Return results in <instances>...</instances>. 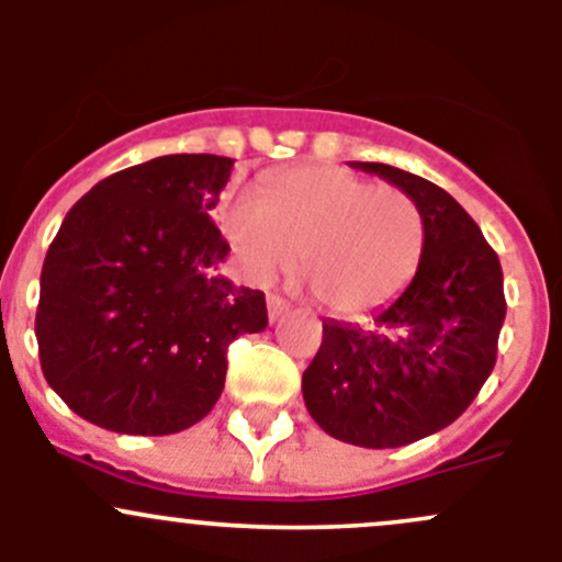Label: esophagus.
I'll use <instances>...</instances> for the list:
<instances>
[{"label": "esophagus", "mask_w": 562, "mask_h": 562, "mask_svg": "<svg viewBox=\"0 0 562 562\" xmlns=\"http://www.w3.org/2000/svg\"><path fill=\"white\" fill-rule=\"evenodd\" d=\"M266 307H269V321L271 323H277L282 315L288 313V302H285V299L274 296V293H271V296L266 299Z\"/></svg>", "instance_id": "obj_1"}]
</instances>
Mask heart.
<instances>
[{"instance_id": "1", "label": "heart", "mask_w": 562, "mask_h": 562, "mask_svg": "<svg viewBox=\"0 0 562 562\" xmlns=\"http://www.w3.org/2000/svg\"><path fill=\"white\" fill-rule=\"evenodd\" d=\"M223 231L249 280L263 285L302 260L315 296L334 313L394 299L424 252L418 203L337 166L271 176L263 198L236 192L223 206Z\"/></svg>"}]
</instances>
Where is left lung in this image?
<instances>
[{
    "label": "left lung",
    "mask_w": 562,
    "mask_h": 562,
    "mask_svg": "<svg viewBox=\"0 0 562 562\" xmlns=\"http://www.w3.org/2000/svg\"><path fill=\"white\" fill-rule=\"evenodd\" d=\"M353 168L378 173L418 203L424 252L411 285L364 323L323 321L302 394L331 438L400 449L457 422L490 378L506 321L503 269L443 187L383 162Z\"/></svg>",
    "instance_id": "1"
}]
</instances>
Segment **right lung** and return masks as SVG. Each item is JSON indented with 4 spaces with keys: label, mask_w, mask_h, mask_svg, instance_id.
I'll return each mask as SVG.
<instances>
[{
    "label": "right lung",
    "mask_w": 562,
    "mask_h": 562,
    "mask_svg": "<svg viewBox=\"0 0 562 562\" xmlns=\"http://www.w3.org/2000/svg\"><path fill=\"white\" fill-rule=\"evenodd\" d=\"M234 160L166 155L98 181L67 212L40 274L48 386L122 435H173L220 400L228 345L263 331L266 296L217 274L212 212Z\"/></svg>",
    "instance_id": "obj_1"
}]
</instances>
